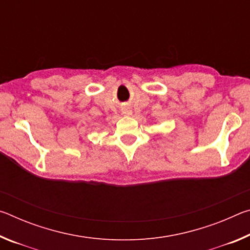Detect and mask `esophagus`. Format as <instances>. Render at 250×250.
I'll return each instance as SVG.
<instances>
[{
	"label": "esophagus",
	"mask_w": 250,
	"mask_h": 250,
	"mask_svg": "<svg viewBox=\"0 0 250 250\" xmlns=\"http://www.w3.org/2000/svg\"><path fill=\"white\" fill-rule=\"evenodd\" d=\"M122 113H124L125 116H130V115H132V110H131L130 108H124L122 109Z\"/></svg>",
	"instance_id": "obj_1"
}]
</instances>
